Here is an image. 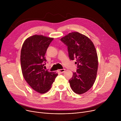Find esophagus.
Listing matches in <instances>:
<instances>
[{
  "label": "esophagus",
  "mask_w": 121,
  "mask_h": 121,
  "mask_svg": "<svg viewBox=\"0 0 121 121\" xmlns=\"http://www.w3.org/2000/svg\"><path fill=\"white\" fill-rule=\"evenodd\" d=\"M65 71V69H59V70H57V72H59L60 73H64Z\"/></svg>",
  "instance_id": "1"
}]
</instances>
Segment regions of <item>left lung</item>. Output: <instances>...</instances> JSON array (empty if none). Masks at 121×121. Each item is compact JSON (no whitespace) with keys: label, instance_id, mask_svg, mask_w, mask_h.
I'll list each match as a JSON object with an SVG mask.
<instances>
[{"label":"left lung","instance_id":"1","mask_svg":"<svg viewBox=\"0 0 121 121\" xmlns=\"http://www.w3.org/2000/svg\"><path fill=\"white\" fill-rule=\"evenodd\" d=\"M61 41L67 47L69 58L76 60V72L69 80L73 91L83 94L94 85L98 68V58L95 46L86 36L77 32L69 33Z\"/></svg>","mask_w":121,"mask_h":121}]
</instances>
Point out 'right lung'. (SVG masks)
Wrapping results in <instances>:
<instances>
[{
    "mask_svg": "<svg viewBox=\"0 0 121 121\" xmlns=\"http://www.w3.org/2000/svg\"><path fill=\"white\" fill-rule=\"evenodd\" d=\"M54 38L34 35L27 38L22 46L21 64L25 79L31 88L40 94L46 93L57 73L45 70V55Z\"/></svg>",
    "mask_w": 121,
    "mask_h": 121,
    "instance_id": "right-lung-1",
    "label": "right lung"
}]
</instances>
